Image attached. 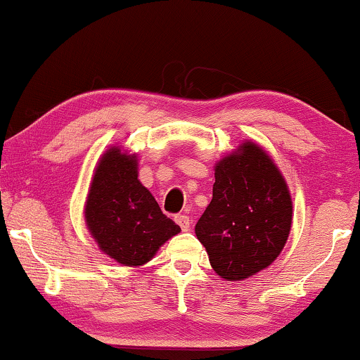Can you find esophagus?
<instances>
[{"label": "esophagus", "instance_id": "esophagus-1", "mask_svg": "<svg viewBox=\"0 0 360 360\" xmlns=\"http://www.w3.org/2000/svg\"><path fill=\"white\" fill-rule=\"evenodd\" d=\"M176 224L181 226L182 231H187V230H189V226H191V220H189V217H187V215L179 214V215H176Z\"/></svg>", "mask_w": 360, "mask_h": 360}]
</instances>
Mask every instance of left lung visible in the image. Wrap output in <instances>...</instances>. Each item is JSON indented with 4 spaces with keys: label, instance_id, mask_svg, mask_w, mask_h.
Returning a JSON list of instances; mask_svg holds the SVG:
<instances>
[{
    "label": "left lung",
    "instance_id": "obj_1",
    "mask_svg": "<svg viewBox=\"0 0 360 360\" xmlns=\"http://www.w3.org/2000/svg\"><path fill=\"white\" fill-rule=\"evenodd\" d=\"M292 226V197L274 161L245 141L215 165L214 194L195 225L210 266L245 281L276 261Z\"/></svg>",
    "mask_w": 360,
    "mask_h": 360
}]
</instances>
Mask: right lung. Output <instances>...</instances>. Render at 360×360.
Masks as SVG:
<instances>
[{"label": "right lung", "instance_id": "1", "mask_svg": "<svg viewBox=\"0 0 360 360\" xmlns=\"http://www.w3.org/2000/svg\"><path fill=\"white\" fill-rule=\"evenodd\" d=\"M99 250L124 266H143L181 231L139 181V160L110 146L96 166L84 205Z\"/></svg>", "mask_w": 360, "mask_h": 360}]
</instances>
